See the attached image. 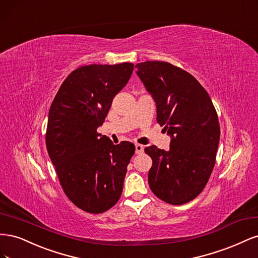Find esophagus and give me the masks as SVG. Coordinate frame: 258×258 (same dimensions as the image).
I'll list each match as a JSON object with an SVG mask.
<instances>
[{
    "instance_id": "1",
    "label": "esophagus",
    "mask_w": 258,
    "mask_h": 258,
    "mask_svg": "<svg viewBox=\"0 0 258 258\" xmlns=\"http://www.w3.org/2000/svg\"><path fill=\"white\" fill-rule=\"evenodd\" d=\"M144 152V147L141 144H136V154L140 155Z\"/></svg>"
}]
</instances>
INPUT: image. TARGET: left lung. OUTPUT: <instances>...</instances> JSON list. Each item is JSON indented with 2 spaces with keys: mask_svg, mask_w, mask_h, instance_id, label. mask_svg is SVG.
<instances>
[{
  "mask_svg": "<svg viewBox=\"0 0 258 258\" xmlns=\"http://www.w3.org/2000/svg\"><path fill=\"white\" fill-rule=\"evenodd\" d=\"M137 75L151 93L157 122L170 136V150L145 148L153 160L148 184L159 199L184 205L205 188L215 165L220 124L209 93L195 77L169 62L138 63Z\"/></svg>",
  "mask_w": 258,
  "mask_h": 258,
  "instance_id": "left-lung-1",
  "label": "left lung"
}]
</instances>
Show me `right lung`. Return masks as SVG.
<instances>
[{"label": "right lung", "instance_id": "obj_1", "mask_svg": "<svg viewBox=\"0 0 258 258\" xmlns=\"http://www.w3.org/2000/svg\"><path fill=\"white\" fill-rule=\"evenodd\" d=\"M129 62L81 67L62 83L49 114L46 146L69 199L88 213H102L119 200L136 147L113 144L97 132L112 101L134 71Z\"/></svg>", "mask_w": 258, "mask_h": 258}]
</instances>
